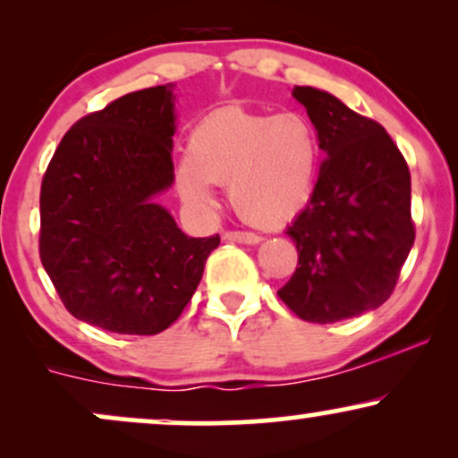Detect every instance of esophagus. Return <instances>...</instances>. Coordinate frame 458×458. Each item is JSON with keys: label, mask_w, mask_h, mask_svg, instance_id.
Returning a JSON list of instances; mask_svg holds the SVG:
<instances>
[{"label": "esophagus", "mask_w": 458, "mask_h": 458, "mask_svg": "<svg viewBox=\"0 0 458 458\" xmlns=\"http://www.w3.org/2000/svg\"><path fill=\"white\" fill-rule=\"evenodd\" d=\"M224 239L233 241V243H247V245H256L262 241L259 234L245 233V230H228V233L224 234Z\"/></svg>", "instance_id": "obj_1"}]
</instances>
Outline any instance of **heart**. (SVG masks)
<instances>
[{
	"mask_svg": "<svg viewBox=\"0 0 458 458\" xmlns=\"http://www.w3.org/2000/svg\"><path fill=\"white\" fill-rule=\"evenodd\" d=\"M318 167L320 140L308 115L225 107L189 133L176 187L182 199L202 208L213 204L211 185L228 187L247 224L276 228L308 207Z\"/></svg>",
	"mask_w": 458,
	"mask_h": 458,
	"instance_id": "1",
	"label": "heart"
}]
</instances>
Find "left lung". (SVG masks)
I'll return each mask as SVG.
<instances>
[{"instance_id": "left-lung-1", "label": "left lung", "mask_w": 458, "mask_h": 458, "mask_svg": "<svg viewBox=\"0 0 458 458\" xmlns=\"http://www.w3.org/2000/svg\"><path fill=\"white\" fill-rule=\"evenodd\" d=\"M293 97L327 159L286 228L299 262L277 295L308 323H338L379 308L396 288L415 239L411 174L379 123L317 88L295 86Z\"/></svg>"}]
</instances>
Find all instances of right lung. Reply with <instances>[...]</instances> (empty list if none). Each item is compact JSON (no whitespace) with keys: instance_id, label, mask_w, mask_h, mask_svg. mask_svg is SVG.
<instances>
[{"instance_id":"1","label":"right lung","mask_w":458,"mask_h":458,"mask_svg":"<svg viewBox=\"0 0 458 458\" xmlns=\"http://www.w3.org/2000/svg\"><path fill=\"white\" fill-rule=\"evenodd\" d=\"M174 86L146 88L83 115L40 185L38 250L72 317L155 335L191 301L219 234L191 239L155 196L174 181Z\"/></svg>"}]
</instances>
